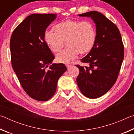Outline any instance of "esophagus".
<instances>
[{"mask_svg":"<svg viewBox=\"0 0 134 134\" xmlns=\"http://www.w3.org/2000/svg\"><path fill=\"white\" fill-rule=\"evenodd\" d=\"M65 65H66V67H67V69H69L71 67V64H65Z\"/></svg>","mask_w":134,"mask_h":134,"instance_id":"34e87169","label":"esophagus"}]
</instances>
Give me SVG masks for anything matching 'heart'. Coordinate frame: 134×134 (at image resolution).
Masks as SVG:
<instances>
[{
	"label": "heart",
	"mask_w": 134,
	"mask_h": 134,
	"mask_svg": "<svg viewBox=\"0 0 134 134\" xmlns=\"http://www.w3.org/2000/svg\"><path fill=\"white\" fill-rule=\"evenodd\" d=\"M54 30L55 32L45 31L44 39L54 53L60 51L66 41L68 47L56 55L57 60L60 63H70L79 53H89L96 41V30L89 21L67 20L54 26Z\"/></svg>",
	"instance_id": "obj_1"
}]
</instances>
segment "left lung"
I'll use <instances>...</instances> for the list:
<instances>
[{
    "label": "left lung",
    "mask_w": 134,
    "mask_h": 134,
    "mask_svg": "<svg viewBox=\"0 0 134 134\" xmlns=\"http://www.w3.org/2000/svg\"><path fill=\"white\" fill-rule=\"evenodd\" d=\"M79 16L92 18L96 25V38L91 51L80 60L88 65H76L80 71L77 83L84 96L98 98L116 82L124 60L123 42L116 25L102 13L90 11Z\"/></svg>",
    "instance_id": "obj_1"
}]
</instances>
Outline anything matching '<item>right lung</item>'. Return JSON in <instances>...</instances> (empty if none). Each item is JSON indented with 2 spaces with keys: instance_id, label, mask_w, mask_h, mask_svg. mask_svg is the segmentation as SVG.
I'll use <instances>...</instances> for the list:
<instances>
[{
  "instance_id": "obj_1",
  "label": "right lung",
  "mask_w": 134,
  "mask_h": 134,
  "mask_svg": "<svg viewBox=\"0 0 134 134\" xmlns=\"http://www.w3.org/2000/svg\"><path fill=\"white\" fill-rule=\"evenodd\" d=\"M56 18L54 13L29 15L10 38L13 70L26 93L38 101H47L53 96L59 78L67 70L63 63L52 64L55 57L44 39L47 28Z\"/></svg>"
}]
</instances>
